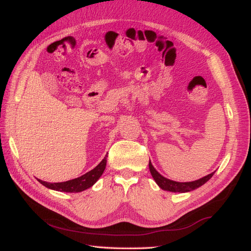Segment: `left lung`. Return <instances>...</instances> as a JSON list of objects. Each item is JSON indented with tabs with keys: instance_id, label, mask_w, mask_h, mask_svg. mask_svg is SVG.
I'll return each instance as SVG.
<instances>
[{
	"instance_id": "8db88e82",
	"label": "left lung",
	"mask_w": 251,
	"mask_h": 251,
	"mask_svg": "<svg viewBox=\"0 0 251 251\" xmlns=\"http://www.w3.org/2000/svg\"><path fill=\"white\" fill-rule=\"evenodd\" d=\"M149 169H150V173L152 175L153 178H154L155 182L158 184V187L160 189H163L165 191H170V192H179V193H185V192H190L195 190L199 187H201L202 184H204L206 181L212 178V176L214 175L215 172L208 174L202 178L195 180V181H190V182H178V181H174L171 179H168L163 175H160L154 167L152 166L151 161H149Z\"/></svg>"
}]
</instances>
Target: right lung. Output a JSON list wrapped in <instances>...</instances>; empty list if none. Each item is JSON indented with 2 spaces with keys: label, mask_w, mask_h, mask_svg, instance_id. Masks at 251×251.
Wrapping results in <instances>:
<instances>
[{
  "label": "right lung",
  "mask_w": 251,
  "mask_h": 251,
  "mask_svg": "<svg viewBox=\"0 0 251 251\" xmlns=\"http://www.w3.org/2000/svg\"><path fill=\"white\" fill-rule=\"evenodd\" d=\"M107 155H105V157L101 160V163L91 170L90 172L85 173L84 175L78 177V178L68 180V181H63V182H47L43 181L40 179H37L43 185H45L46 188L55 190V191H60V192H68V193H78V192H82L88 188H91L92 185L96 183V181L100 178V176L103 174L105 167H106V159Z\"/></svg>",
  "instance_id": "1"
}]
</instances>
